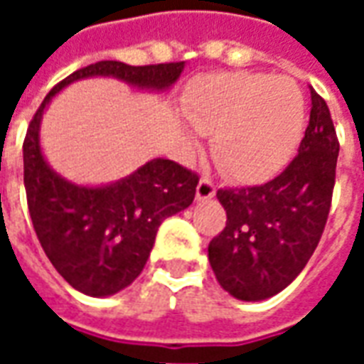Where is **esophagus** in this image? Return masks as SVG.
<instances>
[{
  "instance_id": "34e87169",
  "label": "esophagus",
  "mask_w": 364,
  "mask_h": 364,
  "mask_svg": "<svg viewBox=\"0 0 364 364\" xmlns=\"http://www.w3.org/2000/svg\"><path fill=\"white\" fill-rule=\"evenodd\" d=\"M214 195H216V185L213 179L203 177L197 185V200H206V198H213Z\"/></svg>"
}]
</instances>
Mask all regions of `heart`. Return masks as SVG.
I'll use <instances>...</instances> for the list:
<instances>
[{
    "mask_svg": "<svg viewBox=\"0 0 364 364\" xmlns=\"http://www.w3.org/2000/svg\"><path fill=\"white\" fill-rule=\"evenodd\" d=\"M185 114L198 134L214 138V159L224 173L236 181H259L290 158L304 101L290 77L230 72L195 83Z\"/></svg>",
    "mask_w": 364,
    "mask_h": 364,
    "instance_id": "heart-1",
    "label": "heart"
}]
</instances>
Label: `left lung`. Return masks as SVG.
Masks as SVG:
<instances>
[{
    "mask_svg": "<svg viewBox=\"0 0 364 364\" xmlns=\"http://www.w3.org/2000/svg\"><path fill=\"white\" fill-rule=\"evenodd\" d=\"M310 97V122L284 171L263 185L216 193L228 220L208 244V261L222 289L237 300H265L287 289L326 228L339 140L328 103L314 87Z\"/></svg>",
    "mask_w": 364,
    "mask_h": 364,
    "instance_id": "8db88e82",
    "label": "left lung"
}]
</instances>
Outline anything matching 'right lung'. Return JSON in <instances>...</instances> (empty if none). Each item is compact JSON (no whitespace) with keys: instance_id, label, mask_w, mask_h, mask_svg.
<instances>
[{"instance_id":"obj_1","label":"right lung","mask_w":364,"mask_h":364,"mask_svg":"<svg viewBox=\"0 0 364 364\" xmlns=\"http://www.w3.org/2000/svg\"><path fill=\"white\" fill-rule=\"evenodd\" d=\"M183 68L185 62L128 66L117 60L80 68L52 87L28 124L23 142L28 214L46 257L83 294L111 296L142 273L159 224L193 203L198 175L171 159H151L112 185H74L43 158L38 128L44 109L62 87L82 77L111 75L142 90H167Z\"/></svg>"}]
</instances>
